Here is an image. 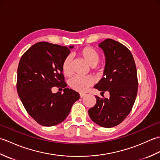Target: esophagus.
Masks as SVG:
<instances>
[{"label":"esophagus","instance_id":"obj_1","mask_svg":"<svg viewBox=\"0 0 160 160\" xmlns=\"http://www.w3.org/2000/svg\"><path fill=\"white\" fill-rule=\"evenodd\" d=\"M86 96V94L85 93H80V97L82 98H83V97H84Z\"/></svg>","mask_w":160,"mask_h":160}]
</instances>
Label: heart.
<instances>
[{
  "mask_svg": "<svg viewBox=\"0 0 160 160\" xmlns=\"http://www.w3.org/2000/svg\"><path fill=\"white\" fill-rule=\"evenodd\" d=\"M79 56L86 61V62L91 67H96L100 60V54L92 47L87 46L81 49L78 52ZM61 70L66 76L71 75V56H67L61 64ZM94 80L91 77L75 76L71 78L69 82L71 89L80 93H84L93 85Z\"/></svg>",
  "mask_w": 160,
  "mask_h": 160,
  "instance_id": "b5f03b06",
  "label": "heart"
}]
</instances>
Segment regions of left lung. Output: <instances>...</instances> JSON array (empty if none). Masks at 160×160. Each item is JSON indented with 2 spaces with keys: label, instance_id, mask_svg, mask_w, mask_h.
I'll return each mask as SVG.
<instances>
[{
  "label": "left lung",
  "instance_id": "8db88e82",
  "mask_svg": "<svg viewBox=\"0 0 160 160\" xmlns=\"http://www.w3.org/2000/svg\"><path fill=\"white\" fill-rule=\"evenodd\" d=\"M99 47L104 51L106 65L104 77L94 88L102 93L108 91L110 98L96 96V104L88 112L95 123L111 128L120 124L133 107L138 88L137 69L130 50L122 43L108 38Z\"/></svg>",
  "mask_w": 160,
  "mask_h": 160
}]
</instances>
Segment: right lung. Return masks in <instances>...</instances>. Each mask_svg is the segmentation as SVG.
I'll return each instance as SVG.
<instances>
[{"label":"right lung","mask_w":160,"mask_h":160,"mask_svg":"<svg viewBox=\"0 0 160 160\" xmlns=\"http://www.w3.org/2000/svg\"><path fill=\"white\" fill-rule=\"evenodd\" d=\"M73 47L39 42L20 60L17 91L27 112L40 125L52 127L64 121L80 98L78 92L66 88L61 70L63 60ZM53 86L64 88V93L53 94Z\"/></svg>","instance_id":"1"}]
</instances>
